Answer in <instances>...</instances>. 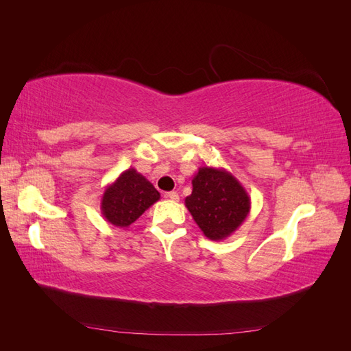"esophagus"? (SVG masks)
Wrapping results in <instances>:
<instances>
[{"label": "esophagus", "instance_id": "obj_1", "mask_svg": "<svg viewBox=\"0 0 351 351\" xmlns=\"http://www.w3.org/2000/svg\"><path fill=\"white\" fill-rule=\"evenodd\" d=\"M167 197H168V199H171V200H174V202H177V200L180 199V196H178V193H177V192H168V193H167Z\"/></svg>", "mask_w": 351, "mask_h": 351}]
</instances>
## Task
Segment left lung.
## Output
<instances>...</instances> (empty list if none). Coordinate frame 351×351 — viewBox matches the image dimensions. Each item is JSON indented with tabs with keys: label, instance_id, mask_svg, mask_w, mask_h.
Instances as JSON below:
<instances>
[{
	"label": "left lung",
	"instance_id": "8db88e82",
	"mask_svg": "<svg viewBox=\"0 0 351 351\" xmlns=\"http://www.w3.org/2000/svg\"><path fill=\"white\" fill-rule=\"evenodd\" d=\"M192 186L184 204L208 239L221 241L230 237L247 218L250 196L227 169L200 167Z\"/></svg>",
	"mask_w": 351,
	"mask_h": 351
}]
</instances>
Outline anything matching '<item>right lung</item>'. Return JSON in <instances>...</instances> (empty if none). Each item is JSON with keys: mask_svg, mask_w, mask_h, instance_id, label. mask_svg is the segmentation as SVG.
Instances as JSON below:
<instances>
[{"mask_svg": "<svg viewBox=\"0 0 351 351\" xmlns=\"http://www.w3.org/2000/svg\"><path fill=\"white\" fill-rule=\"evenodd\" d=\"M161 195L154 184L134 168H129L104 190L101 214L105 221L119 228H129Z\"/></svg>", "mask_w": 351, "mask_h": 351, "instance_id": "obj_1", "label": "right lung"}]
</instances>
